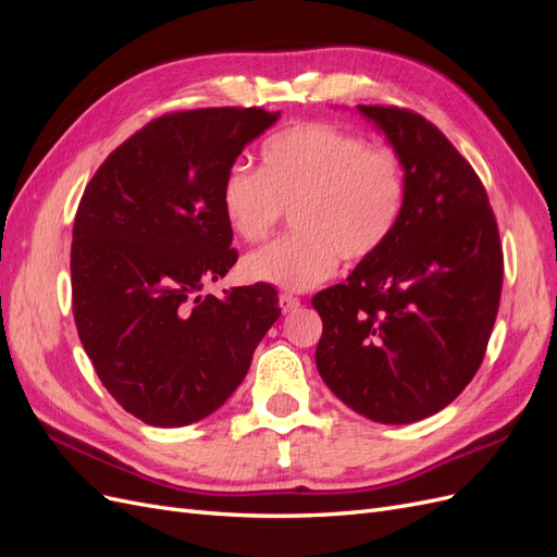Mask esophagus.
<instances>
[{
	"label": "esophagus",
	"instance_id": "esophagus-1",
	"mask_svg": "<svg viewBox=\"0 0 557 557\" xmlns=\"http://www.w3.org/2000/svg\"><path fill=\"white\" fill-rule=\"evenodd\" d=\"M299 305H301V301H299L295 295L283 293V295L278 297V307H281V311H283V313H293V311H297V309H299Z\"/></svg>",
	"mask_w": 557,
	"mask_h": 557
}]
</instances>
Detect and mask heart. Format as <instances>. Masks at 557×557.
<instances>
[{
	"instance_id": "b5f03b06",
	"label": "heart",
	"mask_w": 557,
	"mask_h": 557,
	"mask_svg": "<svg viewBox=\"0 0 557 557\" xmlns=\"http://www.w3.org/2000/svg\"><path fill=\"white\" fill-rule=\"evenodd\" d=\"M404 199L401 160L327 123H297L264 139L260 172L234 164L221 185V209L239 239H267L293 211L297 234L244 258V276L288 293L330 281L339 256L364 260L391 239Z\"/></svg>"
}]
</instances>
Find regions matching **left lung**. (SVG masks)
<instances>
[{"label": "left lung", "mask_w": 557, "mask_h": 557, "mask_svg": "<svg viewBox=\"0 0 557 557\" xmlns=\"http://www.w3.org/2000/svg\"><path fill=\"white\" fill-rule=\"evenodd\" d=\"M407 174L395 232L348 278L318 293L315 367L356 413L423 420L474 379L499 309L502 246L483 183L423 115L358 107Z\"/></svg>", "instance_id": "left-lung-1"}]
</instances>
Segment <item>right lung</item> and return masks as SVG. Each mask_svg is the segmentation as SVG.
Returning <instances> with one entry per match:
<instances>
[{"label":"right lung","instance_id":"1","mask_svg":"<svg viewBox=\"0 0 557 557\" xmlns=\"http://www.w3.org/2000/svg\"><path fill=\"white\" fill-rule=\"evenodd\" d=\"M278 117L234 107L162 115L83 193L72 242L78 336L113 399L148 425L183 428L221 409L281 315L267 283L201 295L237 262L223 178Z\"/></svg>","mask_w":557,"mask_h":557}]
</instances>
